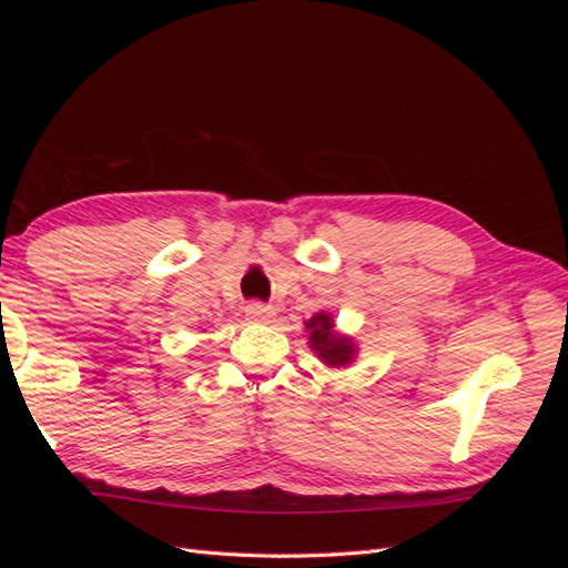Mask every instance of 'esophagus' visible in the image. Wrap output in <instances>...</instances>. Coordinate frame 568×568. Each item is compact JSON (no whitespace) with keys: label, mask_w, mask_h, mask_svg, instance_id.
Masks as SVG:
<instances>
[{"label":"esophagus","mask_w":568,"mask_h":568,"mask_svg":"<svg viewBox=\"0 0 568 568\" xmlns=\"http://www.w3.org/2000/svg\"><path fill=\"white\" fill-rule=\"evenodd\" d=\"M274 317V311L265 303H251L246 305V320L253 324H270Z\"/></svg>","instance_id":"1"}]
</instances>
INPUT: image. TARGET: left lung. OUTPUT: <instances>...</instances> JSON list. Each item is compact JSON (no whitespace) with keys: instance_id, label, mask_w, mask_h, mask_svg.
Returning a JSON list of instances; mask_svg holds the SVG:
<instances>
[{"instance_id":"8db88e82","label":"left lung","mask_w":568,"mask_h":568,"mask_svg":"<svg viewBox=\"0 0 568 568\" xmlns=\"http://www.w3.org/2000/svg\"><path fill=\"white\" fill-rule=\"evenodd\" d=\"M307 346L326 367H351L357 357V343L353 336L336 332V322L332 313H317L305 322Z\"/></svg>"}]
</instances>
